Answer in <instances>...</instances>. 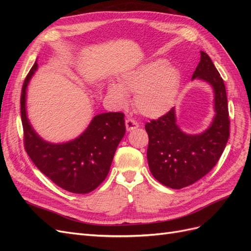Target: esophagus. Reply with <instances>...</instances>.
I'll list each match as a JSON object with an SVG mask.
<instances>
[{"instance_id":"1","label":"esophagus","mask_w":251,"mask_h":251,"mask_svg":"<svg viewBox=\"0 0 251 251\" xmlns=\"http://www.w3.org/2000/svg\"><path fill=\"white\" fill-rule=\"evenodd\" d=\"M139 126V125L137 124V121H135L134 119H131V118H127L126 120V131L127 132H131V131H134L136 130Z\"/></svg>"}]
</instances>
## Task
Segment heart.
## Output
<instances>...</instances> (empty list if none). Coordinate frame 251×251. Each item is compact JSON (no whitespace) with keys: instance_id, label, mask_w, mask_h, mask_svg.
Returning a JSON list of instances; mask_svg holds the SVG:
<instances>
[{"instance_id":"heart-1","label":"heart","mask_w":251,"mask_h":251,"mask_svg":"<svg viewBox=\"0 0 251 251\" xmlns=\"http://www.w3.org/2000/svg\"><path fill=\"white\" fill-rule=\"evenodd\" d=\"M181 85V72L164 58L146 63L124 73L118 85L108 88L110 100L125 108L128 103L126 94L135 95V105L143 116L160 117L174 105Z\"/></svg>"}]
</instances>
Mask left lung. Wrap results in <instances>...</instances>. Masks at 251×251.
Segmentation results:
<instances>
[{
    "label": "left lung",
    "mask_w": 251,
    "mask_h": 251,
    "mask_svg": "<svg viewBox=\"0 0 251 251\" xmlns=\"http://www.w3.org/2000/svg\"><path fill=\"white\" fill-rule=\"evenodd\" d=\"M193 74L210 83L215 92L214 121L199 135H187L176 125L174 108L146 124L149 135L148 162L151 175L161 184L180 189L195 183L217 164L229 137V114L224 80L206 53Z\"/></svg>",
    "instance_id": "8db88e82"
}]
</instances>
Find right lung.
I'll return each instance as SVG.
<instances>
[{"instance_id":"right-lung-1","label":"right lung","mask_w":251,"mask_h":251,"mask_svg":"<svg viewBox=\"0 0 251 251\" xmlns=\"http://www.w3.org/2000/svg\"><path fill=\"white\" fill-rule=\"evenodd\" d=\"M37 69L32 66L21 94V116L24 147L35 166L65 191L88 194L107 178L114 154L126 133L125 115L109 112L96 115L78 138L66 143L44 141L30 126L26 115V89Z\"/></svg>"}]
</instances>
